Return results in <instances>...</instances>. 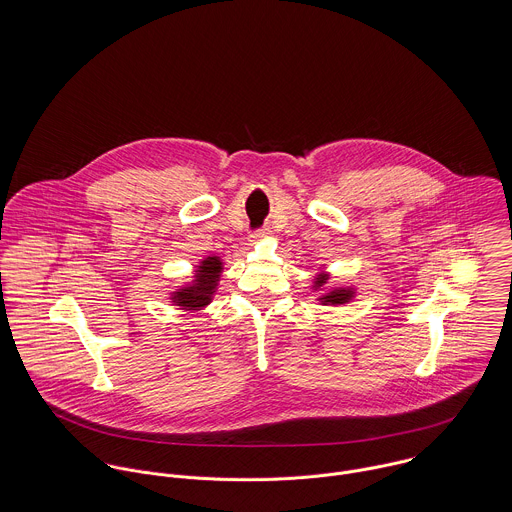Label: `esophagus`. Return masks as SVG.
Returning <instances> with one entry per match:
<instances>
[{
  "mask_svg": "<svg viewBox=\"0 0 512 512\" xmlns=\"http://www.w3.org/2000/svg\"><path fill=\"white\" fill-rule=\"evenodd\" d=\"M268 234H270V230H268V228H262V230L252 232V234H250V238H252V240H258V238H266Z\"/></svg>",
  "mask_w": 512,
  "mask_h": 512,
  "instance_id": "esophagus-1",
  "label": "esophagus"
}]
</instances>
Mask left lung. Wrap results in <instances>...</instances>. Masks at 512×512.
Instances as JSON below:
<instances>
[{
	"label": "left lung",
	"instance_id": "left-lung-1",
	"mask_svg": "<svg viewBox=\"0 0 512 512\" xmlns=\"http://www.w3.org/2000/svg\"><path fill=\"white\" fill-rule=\"evenodd\" d=\"M313 290L319 293L317 301H321V305H343L349 303L355 297V288H329V274L327 272H319L313 280Z\"/></svg>",
	"mask_w": 512,
	"mask_h": 512
}]
</instances>
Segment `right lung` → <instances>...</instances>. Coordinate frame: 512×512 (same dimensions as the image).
<instances>
[{
    "label": "right lung",
    "instance_id": "right-lung-1",
    "mask_svg": "<svg viewBox=\"0 0 512 512\" xmlns=\"http://www.w3.org/2000/svg\"><path fill=\"white\" fill-rule=\"evenodd\" d=\"M222 260L220 256H207L205 260L195 266V276L185 286L171 292V301L179 309L185 311H201L205 309L219 288L220 274H222Z\"/></svg>",
    "mask_w": 512,
    "mask_h": 512
}]
</instances>
